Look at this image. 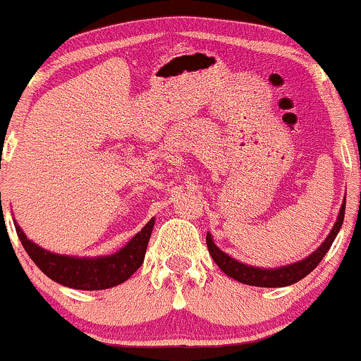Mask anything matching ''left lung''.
I'll return each instance as SVG.
<instances>
[{
	"mask_svg": "<svg viewBox=\"0 0 361 361\" xmlns=\"http://www.w3.org/2000/svg\"><path fill=\"white\" fill-rule=\"evenodd\" d=\"M344 212H346V196H344V202L343 205H341L336 224H334V228L330 229L329 236L323 240V243L319 245L313 254L304 257L302 261L287 264V266L255 267V266H248V264L236 261V259H233L231 255L222 252L221 248L214 243V238H212L210 233H207V247L215 264H217V266L221 267L228 276L235 278V280L240 281V283L252 285V287H266V288L288 287V285H293L299 280H302V278H306L307 274H310L311 271L322 262V259L325 257L329 248L332 247L341 226H343Z\"/></svg>",
	"mask_w": 361,
	"mask_h": 361,
	"instance_id": "8db88e82",
	"label": "left lung"
}]
</instances>
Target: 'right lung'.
<instances>
[{
    "label": "right lung",
    "instance_id": "add662e5",
    "mask_svg": "<svg viewBox=\"0 0 361 361\" xmlns=\"http://www.w3.org/2000/svg\"><path fill=\"white\" fill-rule=\"evenodd\" d=\"M153 228L154 217L123 248L111 255L74 257V255H62L44 250L35 241L29 240L20 226L15 222L17 235L36 266L54 281L64 287L76 288V290H104V288L116 287L128 280L142 266Z\"/></svg>",
    "mask_w": 361,
    "mask_h": 361
}]
</instances>
